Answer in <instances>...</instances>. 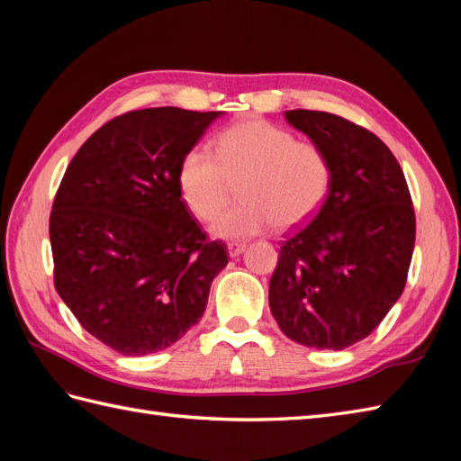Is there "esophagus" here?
Here are the masks:
<instances>
[{"mask_svg": "<svg viewBox=\"0 0 461 461\" xmlns=\"http://www.w3.org/2000/svg\"><path fill=\"white\" fill-rule=\"evenodd\" d=\"M243 249H246V243H241V241H230L228 243L230 258H238Z\"/></svg>", "mask_w": 461, "mask_h": 461, "instance_id": "1", "label": "esophagus"}]
</instances>
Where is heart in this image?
Segmentation results:
<instances>
[{"instance_id":"1","label":"heart","mask_w":461,"mask_h":461,"mask_svg":"<svg viewBox=\"0 0 461 461\" xmlns=\"http://www.w3.org/2000/svg\"><path fill=\"white\" fill-rule=\"evenodd\" d=\"M327 152L315 142L261 119L243 121L215 140V156L194 149L182 158V200L202 221H210L231 200L240 184L241 202L221 213L212 233L246 240L273 225L297 228L319 212L330 188Z\"/></svg>"}]
</instances>
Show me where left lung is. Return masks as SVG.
Instances as JSON below:
<instances>
[{
  "instance_id": "left-lung-1",
  "label": "left lung",
  "mask_w": 461,
  "mask_h": 461,
  "mask_svg": "<svg viewBox=\"0 0 461 461\" xmlns=\"http://www.w3.org/2000/svg\"><path fill=\"white\" fill-rule=\"evenodd\" d=\"M285 119L327 152L332 178L315 218L283 241L269 307L291 340L342 350L366 339L402 295L416 240L412 198L376 134L321 111Z\"/></svg>"
}]
</instances>
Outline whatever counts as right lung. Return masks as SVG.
Returning <instances> with one entry per match:
<instances>
[{"mask_svg":"<svg viewBox=\"0 0 461 461\" xmlns=\"http://www.w3.org/2000/svg\"><path fill=\"white\" fill-rule=\"evenodd\" d=\"M221 113L131 111L91 134L49 218L55 289L81 327L124 357L168 348L203 315L228 249L182 200V158Z\"/></svg>","mask_w":461,"mask_h":461,"instance_id":"add662e5","label":"right lung"}]
</instances>
